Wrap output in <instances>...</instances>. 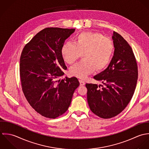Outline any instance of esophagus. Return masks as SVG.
<instances>
[{
	"instance_id": "esophagus-1",
	"label": "esophagus",
	"mask_w": 149,
	"mask_h": 149,
	"mask_svg": "<svg viewBox=\"0 0 149 149\" xmlns=\"http://www.w3.org/2000/svg\"><path fill=\"white\" fill-rule=\"evenodd\" d=\"M79 83L81 86H84L85 85V82L82 80H79Z\"/></svg>"
}]
</instances>
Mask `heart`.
Masks as SVG:
<instances>
[{
    "instance_id": "1",
    "label": "heart",
    "mask_w": 149,
    "mask_h": 149,
    "mask_svg": "<svg viewBox=\"0 0 149 149\" xmlns=\"http://www.w3.org/2000/svg\"><path fill=\"white\" fill-rule=\"evenodd\" d=\"M113 52V43L110 38L93 32L81 33L75 37L74 43L65 42L61 48L63 59L68 64H74L82 54L84 60L70 70L71 75L81 79H85L95 69H104Z\"/></svg>"
}]
</instances>
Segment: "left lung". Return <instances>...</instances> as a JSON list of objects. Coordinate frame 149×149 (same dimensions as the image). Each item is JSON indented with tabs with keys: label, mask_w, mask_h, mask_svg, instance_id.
Listing matches in <instances>:
<instances>
[{
	"label": "left lung",
	"mask_w": 149,
	"mask_h": 149,
	"mask_svg": "<svg viewBox=\"0 0 149 149\" xmlns=\"http://www.w3.org/2000/svg\"><path fill=\"white\" fill-rule=\"evenodd\" d=\"M115 47L113 58L104 71L94 77L103 85L86 84L90 109L102 119L121 113L131 101L136 88L138 72L133 51L117 32L112 36Z\"/></svg>",
	"instance_id": "8db88e82"
}]
</instances>
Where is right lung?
I'll use <instances>...</instances> for the list:
<instances>
[{
  "mask_svg": "<svg viewBox=\"0 0 149 149\" xmlns=\"http://www.w3.org/2000/svg\"><path fill=\"white\" fill-rule=\"evenodd\" d=\"M75 29L47 28L24 47L19 74L24 95L41 116L55 119L64 113L79 82L76 77L57 79L67 70L61 54L65 40Z\"/></svg>",
  "mask_w": 149,
  "mask_h": 149,
  "instance_id": "obj_1",
  "label": "right lung"
}]
</instances>
